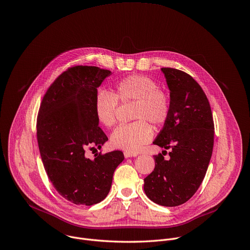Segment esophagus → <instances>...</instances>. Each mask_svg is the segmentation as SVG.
<instances>
[{"label": "esophagus", "instance_id": "1", "mask_svg": "<svg viewBox=\"0 0 250 250\" xmlns=\"http://www.w3.org/2000/svg\"><path fill=\"white\" fill-rule=\"evenodd\" d=\"M124 155L125 158H130V157H135L137 156L136 153H132V152H128V151H125L124 152Z\"/></svg>", "mask_w": 250, "mask_h": 250}]
</instances>
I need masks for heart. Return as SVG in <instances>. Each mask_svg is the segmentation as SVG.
<instances>
[{
    "instance_id": "1",
    "label": "heart",
    "mask_w": 250,
    "mask_h": 250,
    "mask_svg": "<svg viewBox=\"0 0 250 250\" xmlns=\"http://www.w3.org/2000/svg\"><path fill=\"white\" fill-rule=\"evenodd\" d=\"M119 101L134 103L131 118L135 121L119 126L112 133L111 142L116 148L137 152L152 138L150 125L160 128L169 120L170 96L153 78L141 74L128 75L116 83L114 93L107 90L97 92L94 112L100 124L107 127L116 125Z\"/></svg>"
}]
</instances>
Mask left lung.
<instances>
[{"instance_id":"left-lung-1","label":"left lung","mask_w":250,"mask_h":250,"mask_svg":"<svg viewBox=\"0 0 250 250\" xmlns=\"http://www.w3.org/2000/svg\"><path fill=\"white\" fill-rule=\"evenodd\" d=\"M170 89L171 114L154 144L171 149L170 160L154 156L155 169L144 179V191L167 207L184 204L200 187L212 156L214 121L209 101L187 72L162 67Z\"/></svg>"}]
</instances>
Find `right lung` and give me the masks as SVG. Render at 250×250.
Returning a JSON list of instances; mask_svg holds the SVG:
<instances>
[{"label": "right lung", "instance_id": "right-lung-1", "mask_svg": "<svg viewBox=\"0 0 250 250\" xmlns=\"http://www.w3.org/2000/svg\"><path fill=\"white\" fill-rule=\"evenodd\" d=\"M110 74L98 66L69 67L52 83L39 108L37 140L45 171L56 190L76 205L104 200L125 159L119 150L97 153L94 160L85 157L86 147L100 149L108 140L94 102L97 88Z\"/></svg>", "mask_w": 250, "mask_h": 250}]
</instances>
